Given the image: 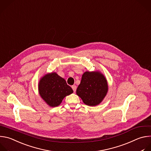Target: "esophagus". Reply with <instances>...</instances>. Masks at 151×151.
<instances>
[{
  "instance_id": "esophagus-1",
  "label": "esophagus",
  "mask_w": 151,
  "mask_h": 151,
  "mask_svg": "<svg viewBox=\"0 0 151 151\" xmlns=\"http://www.w3.org/2000/svg\"><path fill=\"white\" fill-rule=\"evenodd\" d=\"M72 88L73 90V91L75 92L76 91V89H77V86L76 85H73L72 86Z\"/></svg>"
}]
</instances>
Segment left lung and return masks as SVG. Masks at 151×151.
I'll return each instance as SVG.
<instances>
[{
  "mask_svg": "<svg viewBox=\"0 0 151 151\" xmlns=\"http://www.w3.org/2000/svg\"><path fill=\"white\" fill-rule=\"evenodd\" d=\"M108 91V81L100 71H86L82 75L76 93L88 106L100 104Z\"/></svg>",
  "mask_w": 151,
  "mask_h": 151,
  "instance_id": "1",
  "label": "left lung"
}]
</instances>
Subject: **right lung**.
I'll return each instance as SVG.
<instances>
[{
	"instance_id": "right-lung-1",
	"label": "right lung",
	"mask_w": 151,
	"mask_h": 151,
	"mask_svg": "<svg viewBox=\"0 0 151 151\" xmlns=\"http://www.w3.org/2000/svg\"><path fill=\"white\" fill-rule=\"evenodd\" d=\"M38 90L40 97L50 107L59 106L65 97L73 93L65 79L55 72L47 73L41 77Z\"/></svg>"
}]
</instances>
